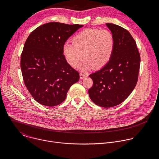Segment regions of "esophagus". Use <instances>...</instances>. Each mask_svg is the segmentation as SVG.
I'll list each match as a JSON object with an SVG mask.
<instances>
[{
    "label": "esophagus",
    "instance_id": "1",
    "mask_svg": "<svg viewBox=\"0 0 159 159\" xmlns=\"http://www.w3.org/2000/svg\"><path fill=\"white\" fill-rule=\"evenodd\" d=\"M85 77H87V74H83V73H80V79H84V78H85Z\"/></svg>",
    "mask_w": 159,
    "mask_h": 159
}]
</instances>
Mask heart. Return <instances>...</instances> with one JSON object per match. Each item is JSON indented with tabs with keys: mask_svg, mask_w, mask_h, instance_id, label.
Listing matches in <instances>:
<instances>
[{
	"mask_svg": "<svg viewBox=\"0 0 159 159\" xmlns=\"http://www.w3.org/2000/svg\"><path fill=\"white\" fill-rule=\"evenodd\" d=\"M72 42L64 44L63 55L74 67L84 57L82 69L102 68L109 61L115 47L114 35L107 30L85 29L74 36Z\"/></svg>",
	"mask_w": 159,
	"mask_h": 159,
	"instance_id": "1",
	"label": "heart"
}]
</instances>
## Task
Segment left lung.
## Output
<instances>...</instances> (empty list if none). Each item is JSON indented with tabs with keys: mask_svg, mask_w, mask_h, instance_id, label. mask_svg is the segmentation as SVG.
Returning <instances> with one entry per match:
<instances>
[{
	"mask_svg": "<svg viewBox=\"0 0 159 159\" xmlns=\"http://www.w3.org/2000/svg\"><path fill=\"white\" fill-rule=\"evenodd\" d=\"M106 25L115 37L114 52L104 67L89 75L93 85L88 93L96 104L111 107L123 102L137 85L140 55L129 31L116 25Z\"/></svg>",
	"mask_w": 159,
	"mask_h": 159,
	"instance_id": "1",
	"label": "left lung"
}]
</instances>
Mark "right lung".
Returning a JSON list of instances; mask_svg holds the SVG:
<instances>
[{"instance_id":"1","label":"right lung","mask_w":159,"mask_h":159,"mask_svg":"<svg viewBox=\"0 0 159 159\" xmlns=\"http://www.w3.org/2000/svg\"><path fill=\"white\" fill-rule=\"evenodd\" d=\"M83 25L51 22L29 35L20 57L25 84L39 104L55 106L63 102L70 87L79 80V73L67 63L63 47Z\"/></svg>"}]
</instances>
